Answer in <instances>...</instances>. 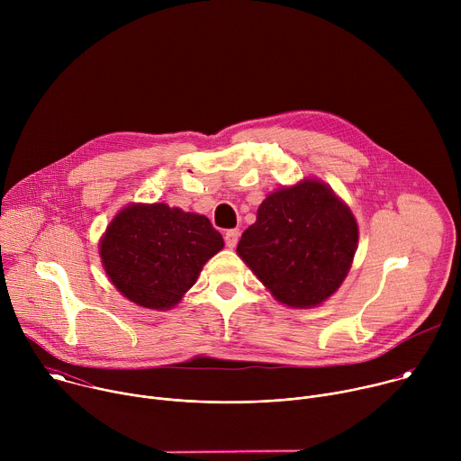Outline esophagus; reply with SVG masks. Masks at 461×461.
Masks as SVG:
<instances>
[{"label": "esophagus", "mask_w": 461, "mask_h": 461, "mask_svg": "<svg viewBox=\"0 0 461 461\" xmlns=\"http://www.w3.org/2000/svg\"><path fill=\"white\" fill-rule=\"evenodd\" d=\"M239 230H228L226 233H224V240H226V246L228 248H235L237 246V242H239Z\"/></svg>", "instance_id": "obj_1"}]
</instances>
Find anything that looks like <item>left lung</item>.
Instances as JSON below:
<instances>
[{
	"label": "left lung",
	"instance_id": "1",
	"mask_svg": "<svg viewBox=\"0 0 461 461\" xmlns=\"http://www.w3.org/2000/svg\"><path fill=\"white\" fill-rule=\"evenodd\" d=\"M357 239L356 217L332 187L304 178L262 201L237 253L279 303L312 308L348 276Z\"/></svg>",
	"mask_w": 461,
	"mask_h": 461
}]
</instances>
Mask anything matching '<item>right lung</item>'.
<instances>
[{"instance_id": "1", "label": "right lung", "mask_w": 461, "mask_h": 461, "mask_svg": "<svg viewBox=\"0 0 461 461\" xmlns=\"http://www.w3.org/2000/svg\"><path fill=\"white\" fill-rule=\"evenodd\" d=\"M224 248L210 219L157 204H129L100 239V257L116 290L139 306L169 310Z\"/></svg>"}]
</instances>
